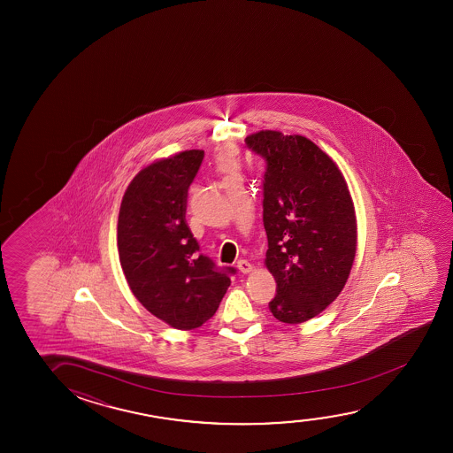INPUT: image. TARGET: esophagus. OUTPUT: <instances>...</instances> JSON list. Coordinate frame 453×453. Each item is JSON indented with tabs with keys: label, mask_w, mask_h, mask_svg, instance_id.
Instances as JSON below:
<instances>
[{
	"label": "esophagus",
	"mask_w": 453,
	"mask_h": 453,
	"mask_svg": "<svg viewBox=\"0 0 453 453\" xmlns=\"http://www.w3.org/2000/svg\"><path fill=\"white\" fill-rule=\"evenodd\" d=\"M236 266H238V269H240V273H252V269H254V266H252L248 260L238 261V263H236Z\"/></svg>",
	"instance_id": "obj_1"
}]
</instances>
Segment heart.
<instances>
[{
  "label": "heart",
  "mask_w": 453,
  "mask_h": 453,
  "mask_svg": "<svg viewBox=\"0 0 453 453\" xmlns=\"http://www.w3.org/2000/svg\"><path fill=\"white\" fill-rule=\"evenodd\" d=\"M221 165H223L224 170H227V172H230V170L234 168V165H235V162H234V159H232V157H223V161H221Z\"/></svg>",
  "instance_id": "heart-1"
}]
</instances>
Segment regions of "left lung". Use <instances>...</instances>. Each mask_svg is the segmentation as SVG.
Masks as SVG:
<instances>
[{
    "label": "left lung",
    "mask_w": 453,
    "mask_h": 453,
    "mask_svg": "<svg viewBox=\"0 0 453 453\" xmlns=\"http://www.w3.org/2000/svg\"><path fill=\"white\" fill-rule=\"evenodd\" d=\"M246 147L266 161L265 263L277 281L269 310L280 322H306L347 283L357 242L353 199L335 162L306 137L258 131Z\"/></svg>",
    "instance_id": "left-lung-1"
}]
</instances>
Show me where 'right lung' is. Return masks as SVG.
<instances>
[{"label": "right lung", "instance_id": "add662e5", "mask_svg": "<svg viewBox=\"0 0 453 453\" xmlns=\"http://www.w3.org/2000/svg\"><path fill=\"white\" fill-rule=\"evenodd\" d=\"M203 159V150H187L150 164L131 180L119 211V260L131 292L176 329L207 322L236 273L199 254L186 223L187 192Z\"/></svg>", "mask_w": 453, "mask_h": 453}]
</instances>
